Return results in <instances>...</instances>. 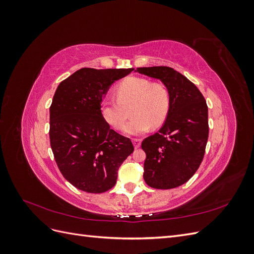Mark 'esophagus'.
Segmentation results:
<instances>
[{
  "label": "esophagus",
  "mask_w": 254,
  "mask_h": 254,
  "mask_svg": "<svg viewBox=\"0 0 254 254\" xmlns=\"http://www.w3.org/2000/svg\"><path fill=\"white\" fill-rule=\"evenodd\" d=\"M132 143H133L134 148H139L140 145H141V140L140 139H133Z\"/></svg>",
  "instance_id": "obj_1"
}]
</instances>
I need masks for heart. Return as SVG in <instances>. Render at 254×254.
Here are the masks:
<instances>
[{
	"label": "heart",
	"instance_id": "heart-1",
	"mask_svg": "<svg viewBox=\"0 0 254 254\" xmlns=\"http://www.w3.org/2000/svg\"><path fill=\"white\" fill-rule=\"evenodd\" d=\"M118 101L106 97L102 102V114L114 129L124 127L131 108L132 120L124 131L129 135H140L152 126L157 128L166 120L171 106L170 90L160 82L141 77H128L117 88Z\"/></svg>",
	"mask_w": 254,
	"mask_h": 254
}]
</instances>
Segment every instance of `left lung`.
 <instances>
[{"mask_svg": "<svg viewBox=\"0 0 254 254\" xmlns=\"http://www.w3.org/2000/svg\"><path fill=\"white\" fill-rule=\"evenodd\" d=\"M170 90L171 106L159 132L142 142L144 180L150 188L170 190L188 182L198 170L209 136L206 102L195 84L168 66L137 67Z\"/></svg>", "mask_w": 254, "mask_h": 254, "instance_id": "1", "label": "left lung"}]
</instances>
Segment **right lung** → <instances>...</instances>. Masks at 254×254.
Returning <instances> with one entry per match:
<instances>
[{
    "label": "right lung",
    "instance_id": "obj_1",
    "mask_svg": "<svg viewBox=\"0 0 254 254\" xmlns=\"http://www.w3.org/2000/svg\"><path fill=\"white\" fill-rule=\"evenodd\" d=\"M133 68L82 67L59 83L50 107V141L59 171L76 189L99 194L112 189L118 170L133 152L130 139L115 132L102 102L117 80Z\"/></svg>",
    "mask_w": 254,
    "mask_h": 254
}]
</instances>
